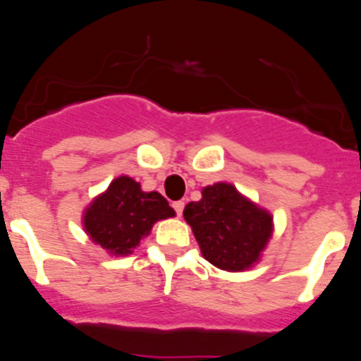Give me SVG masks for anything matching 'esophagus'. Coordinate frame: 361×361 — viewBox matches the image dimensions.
<instances>
[{
  "label": "esophagus",
  "instance_id": "esophagus-1",
  "mask_svg": "<svg viewBox=\"0 0 361 361\" xmlns=\"http://www.w3.org/2000/svg\"><path fill=\"white\" fill-rule=\"evenodd\" d=\"M172 205H173V209H176L177 216H182V210H184V202H182V200H179V202H173Z\"/></svg>",
  "mask_w": 361,
  "mask_h": 361
}]
</instances>
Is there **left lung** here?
Masks as SVG:
<instances>
[{
	"label": "left lung",
	"mask_w": 361,
	"mask_h": 361,
	"mask_svg": "<svg viewBox=\"0 0 361 361\" xmlns=\"http://www.w3.org/2000/svg\"><path fill=\"white\" fill-rule=\"evenodd\" d=\"M203 258L226 272H244L262 259L274 233V217L237 191L216 182L202 189V200L184 209Z\"/></svg>",
	"instance_id": "8db88e82"
}]
</instances>
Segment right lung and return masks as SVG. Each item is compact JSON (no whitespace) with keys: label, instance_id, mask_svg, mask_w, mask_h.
I'll list each match as a JSON object with an SVG mask.
<instances>
[{"label":"right lung","instance_id":"obj_1","mask_svg":"<svg viewBox=\"0 0 361 361\" xmlns=\"http://www.w3.org/2000/svg\"><path fill=\"white\" fill-rule=\"evenodd\" d=\"M173 216L176 210L158 191H142L140 182L121 176L85 207L82 226L110 256H128L156 221Z\"/></svg>","mask_w":361,"mask_h":361}]
</instances>
